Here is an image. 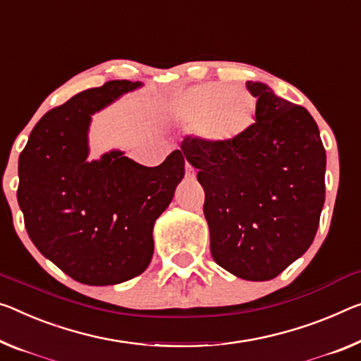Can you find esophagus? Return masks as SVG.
Instances as JSON below:
<instances>
[{
	"mask_svg": "<svg viewBox=\"0 0 361 361\" xmlns=\"http://www.w3.org/2000/svg\"><path fill=\"white\" fill-rule=\"evenodd\" d=\"M185 179H195V169L190 164L185 166Z\"/></svg>",
	"mask_w": 361,
	"mask_h": 361,
	"instance_id": "1",
	"label": "esophagus"
}]
</instances>
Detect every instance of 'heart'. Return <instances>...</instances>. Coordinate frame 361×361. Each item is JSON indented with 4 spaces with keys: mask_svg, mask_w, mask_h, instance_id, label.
<instances>
[{
    "mask_svg": "<svg viewBox=\"0 0 361 361\" xmlns=\"http://www.w3.org/2000/svg\"><path fill=\"white\" fill-rule=\"evenodd\" d=\"M257 102L245 88L208 82L184 90L166 106L171 124L192 129L214 147H234L250 134Z\"/></svg>",
    "mask_w": 361,
    "mask_h": 361,
    "instance_id": "1",
    "label": "heart"
}]
</instances>
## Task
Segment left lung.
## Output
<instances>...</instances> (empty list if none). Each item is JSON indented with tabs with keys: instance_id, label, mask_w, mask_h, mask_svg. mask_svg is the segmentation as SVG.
<instances>
[{
	"instance_id": "obj_1",
	"label": "left lung",
	"mask_w": 361,
	"mask_h": 361,
	"mask_svg": "<svg viewBox=\"0 0 361 361\" xmlns=\"http://www.w3.org/2000/svg\"><path fill=\"white\" fill-rule=\"evenodd\" d=\"M247 88L257 116L245 140L223 148L185 137L180 153L198 169L214 262L242 279L269 281L312 245L324 204L326 152L307 109L262 82Z\"/></svg>"
}]
</instances>
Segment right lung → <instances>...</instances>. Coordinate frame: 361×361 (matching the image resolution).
Masks as SVG:
<instances>
[{
	"label": "right lung",
	"instance_id": "obj_1",
	"mask_svg": "<svg viewBox=\"0 0 361 361\" xmlns=\"http://www.w3.org/2000/svg\"><path fill=\"white\" fill-rule=\"evenodd\" d=\"M140 87L109 80L77 93L38 121L19 157L18 202L27 234L43 257L82 284H119L147 269L154 221L184 179L179 149L154 168L119 149L87 159L92 114Z\"/></svg>",
	"mask_w": 361,
	"mask_h": 361
}]
</instances>
